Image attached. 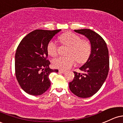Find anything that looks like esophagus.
<instances>
[{
  "label": "esophagus",
  "mask_w": 123,
  "mask_h": 123,
  "mask_svg": "<svg viewBox=\"0 0 123 123\" xmlns=\"http://www.w3.org/2000/svg\"><path fill=\"white\" fill-rule=\"evenodd\" d=\"M59 72L61 73L64 74V73H66V71H64V70H59Z\"/></svg>",
  "instance_id": "esophagus-1"
}]
</instances>
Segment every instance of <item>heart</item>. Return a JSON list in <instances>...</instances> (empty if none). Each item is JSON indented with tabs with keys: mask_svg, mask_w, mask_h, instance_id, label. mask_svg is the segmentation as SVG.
<instances>
[{
	"mask_svg": "<svg viewBox=\"0 0 123 123\" xmlns=\"http://www.w3.org/2000/svg\"><path fill=\"white\" fill-rule=\"evenodd\" d=\"M62 44L68 46L67 56H60L55 59L53 64L55 68L68 70L77 61L78 63H84L87 60L91 53V45L89 42L81 39L79 35L72 32H67L59 37ZM57 45L54 41H50L47 44L49 55L56 56L57 55Z\"/></svg>",
	"mask_w": 123,
	"mask_h": 123,
	"instance_id": "heart-1",
	"label": "heart"
}]
</instances>
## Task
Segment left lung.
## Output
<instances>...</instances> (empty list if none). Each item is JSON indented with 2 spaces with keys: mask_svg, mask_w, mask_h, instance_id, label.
<instances>
[{
  "mask_svg": "<svg viewBox=\"0 0 123 123\" xmlns=\"http://www.w3.org/2000/svg\"><path fill=\"white\" fill-rule=\"evenodd\" d=\"M74 31L85 36L90 40L91 53L86 63L79 68L83 73L74 72V77L69 83V88L78 97L88 98L98 92L107 77L109 50L104 39L95 31L87 29Z\"/></svg>",
  "mask_w": 123,
  "mask_h": 123,
  "instance_id": "8db88e82",
  "label": "left lung"
}]
</instances>
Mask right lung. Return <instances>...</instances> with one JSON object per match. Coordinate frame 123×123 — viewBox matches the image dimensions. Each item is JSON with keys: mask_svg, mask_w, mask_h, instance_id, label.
Returning a JSON list of instances; mask_svg holds the SVG:
<instances>
[{"mask_svg": "<svg viewBox=\"0 0 123 123\" xmlns=\"http://www.w3.org/2000/svg\"><path fill=\"white\" fill-rule=\"evenodd\" d=\"M59 30H35L22 39L15 54V74L21 88L26 93L39 96L51 85L49 75L58 70L49 68L47 47Z\"/></svg>", "mask_w": 123, "mask_h": 123, "instance_id": "1", "label": "right lung"}]
</instances>
